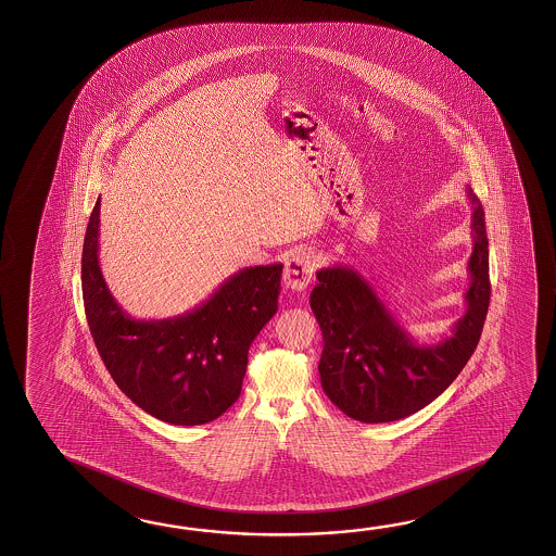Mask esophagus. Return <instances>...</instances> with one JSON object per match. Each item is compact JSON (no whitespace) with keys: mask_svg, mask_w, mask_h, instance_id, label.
I'll list each match as a JSON object with an SVG mask.
<instances>
[{"mask_svg":"<svg viewBox=\"0 0 556 556\" xmlns=\"http://www.w3.org/2000/svg\"><path fill=\"white\" fill-rule=\"evenodd\" d=\"M316 273V256L312 250H294L283 266V286L302 292L306 290Z\"/></svg>","mask_w":556,"mask_h":556,"instance_id":"1","label":"esophagus"}]
</instances>
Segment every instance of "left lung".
Segmentation results:
<instances>
[{
	"instance_id": "8db88e82",
	"label": "left lung",
	"mask_w": 556,
	"mask_h": 556,
	"mask_svg": "<svg viewBox=\"0 0 556 556\" xmlns=\"http://www.w3.org/2000/svg\"><path fill=\"white\" fill-rule=\"evenodd\" d=\"M471 258L467 309L435 343H419L393 316L376 288L350 266L316 273L309 306L324 336L319 379L343 414L362 424H388L424 409L450 388L469 362L491 300L484 211L471 187Z\"/></svg>"
}]
</instances>
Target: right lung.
Instances as JSON below:
<instances>
[{
    "label": "right lung",
    "instance_id": "obj_1",
    "mask_svg": "<svg viewBox=\"0 0 556 556\" xmlns=\"http://www.w3.org/2000/svg\"><path fill=\"white\" fill-rule=\"evenodd\" d=\"M97 199L85 232V316L113 381L130 402L170 426H202L237 402L250 343L278 309L282 264L242 268L208 300L175 318L135 319L99 266Z\"/></svg>",
    "mask_w": 556,
    "mask_h": 556
}]
</instances>
